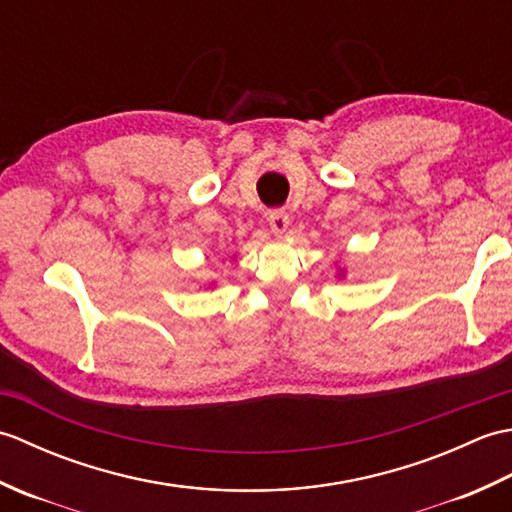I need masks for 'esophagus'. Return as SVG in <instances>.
<instances>
[{"instance_id":"obj_1","label":"esophagus","mask_w":512,"mask_h":512,"mask_svg":"<svg viewBox=\"0 0 512 512\" xmlns=\"http://www.w3.org/2000/svg\"><path fill=\"white\" fill-rule=\"evenodd\" d=\"M268 224H270V231L275 235H284L288 231V224H290V215L284 209H275L268 213Z\"/></svg>"}]
</instances>
